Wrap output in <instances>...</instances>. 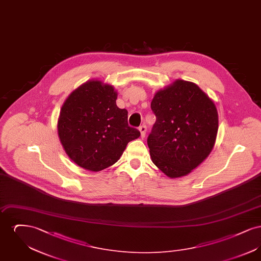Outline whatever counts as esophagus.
<instances>
[{"label": "esophagus", "mask_w": 261, "mask_h": 261, "mask_svg": "<svg viewBox=\"0 0 261 261\" xmlns=\"http://www.w3.org/2000/svg\"><path fill=\"white\" fill-rule=\"evenodd\" d=\"M139 130H140V132H141V137H142V138H144V137L146 136V132H147V126H146V125L140 126V127H139Z\"/></svg>", "instance_id": "obj_1"}]
</instances>
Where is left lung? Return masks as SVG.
<instances>
[{
	"mask_svg": "<svg viewBox=\"0 0 261 261\" xmlns=\"http://www.w3.org/2000/svg\"><path fill=\"white\" fill-rule=\"evenodd\" d=\"M156 120L148 137L152 162L170 178L190 173L213 149L218 131L215 105L198 85L176 80L155 93Z\"/></svg>",
	"mask_w": 261,
	"mask_h": 261,
	"instance_id": "left-lung-1",
	"label": "left lung"
}]
</instances>
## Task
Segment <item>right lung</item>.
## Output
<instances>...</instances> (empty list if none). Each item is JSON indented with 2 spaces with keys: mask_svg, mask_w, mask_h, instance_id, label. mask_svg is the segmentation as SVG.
I'll use <instances>...</instances> for the list:
<instances>
[{
  "mask_svg": "<svg viewBox=\"0 0 261 261\" xmlns=\"http://www.w3.org/2000/svg\"><path fill=\"white\" fill-rule=\"evenodd\" d=\"M117 93L109 84L91 80L65 99L58 121L62 147L77 165L100 171L122 155L127 144L140 137L128 125V112L116 106Z\"/></svg>",
  "mask_w": 261,
  "mask_h": 261,
  "instance_id": "right-lung-1",
  "label": "right lung"
}]
</instances>
